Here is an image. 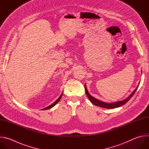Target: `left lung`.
<instances>
[{
    "label": "left lung",
    "mask_w": 149,
    "mask_h": 149,
    "mask_svg": "<svg viewBox=\"0 0 149 149\" xmlns=\"http://www.w3.org/2000/svg\"><path fill=\"white\" fill-rule=\"evenodd\" d=\"M138 86L136 88V89L133 91V92L127 99H126L125 100H122V101H119V102H114V103H105V102H101V101L95 99V97H92L90 94L88 93V91L87 90L86 86L84 84L86 93V95L87 96L88 98L89 99V100H90V101L93 104H94L95 105H96V106H99L100 107L106 108V109H114V108H116V107H120V106H122L124 105L125 104H126L132 97V96L134 95V93L137 91V88H138Z\"/></svg>",
    "instance_id": "obj_1"
}]
</instances>
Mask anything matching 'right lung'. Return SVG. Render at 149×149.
Instances as JSON below:
<instances>
[{"label": "right lung", "mask_w": 149, "mask_h": 149, "mask_svg": "<svg viewBox=\"0 0 149 149\" xmlns=\"http://www.w3.org/2000/svg\"><path fill=\"white\" fill-rule=\"evenodd\" d=\"M62 94L63 93H62L61 94V95L60 96V97H59L52 104H51V105H50V106H47V107H45V108H44V109H43L42 110H47V109H51L52 107H53V106H54L58 102H59V100H61V97H62Z\"/></svg>", "instance_id": "right-lung-1"}]
</instances>
